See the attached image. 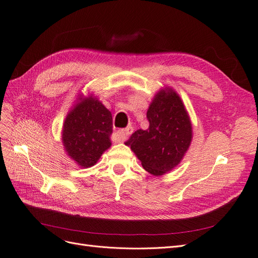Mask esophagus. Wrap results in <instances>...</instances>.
Segmentation results:
<instances>
[{
  "mask_svg": "<svg viewBox=\"0 0 258 258\" xmlns=\"http://www.w3.org/2000/svg\"><path fill=\"white\" fill-rule=\"evenodd\" d=\"M132 131H133L132 127H128V128H125V129L118 130L116 132V141L117 142H123L128 138V136L131 135Z\"/></svg>",
  "mask_w": 258,
  "mask_h": 258,
  "instance_id": "1",
  "label": "esophagus"
}]
</instances>
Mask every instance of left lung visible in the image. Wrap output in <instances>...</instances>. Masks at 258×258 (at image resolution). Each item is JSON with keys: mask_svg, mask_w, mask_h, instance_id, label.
Returning <instances> with one entry per match:
<instances>
[{"mask_svg": "<svg viewBox=\"0 0 258 258\" xmlns=\"http://www.w3.org/2000/svg\"><path fill=\"white\" fill-rule=\"evenodd\" d=\"M149 128L139 129L125 143L142 166L153 176L171 170L191 142V123L179 95L171 89L160 91L147 111Z\"/></svg>", "mask_w": 258, "mask_h": 258, "instance_id": "1", "label": "left lung"}]
</instances>
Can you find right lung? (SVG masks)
<instances>
[{"instance_id":"add662e5","label":"right lung","mask_w":258,"mask_h":258,"mask_svg":"<svg viewBox=\"0 0 258 258\" xmlns=\"http://www.w3.org/2000/svg\"><path fill=\"white\" fill-rule=\"evenodd\" d=\"M111 112L93 97L82 100L64 121L62 141L69 156L81 167H91L111 146Z\"/></svg>"}]
</instances>
